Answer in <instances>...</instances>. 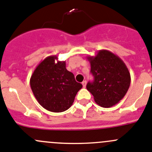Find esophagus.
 <instances>
[{"mask_svg":"<svg viewBox=\"0 0 152 152\" xmlns=\"http://www.w3.org/2000/svg\"><path fill=\"white\" fill-rule=\"evenodd\" d=\"M86 81H83V83H82V84H83V88H86Z\"/></svg>","mask_w":152,"mask_h":152,"instance_id":"obj_1","label":"esophagus"}]
</instances>
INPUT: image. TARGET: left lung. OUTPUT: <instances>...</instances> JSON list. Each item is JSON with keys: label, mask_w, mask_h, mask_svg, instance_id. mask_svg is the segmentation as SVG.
Wrapping results in <instances>:
<instances>
[{"label": "left lung", "mask_w": 152, "mask_h": 152, "mask_svg": "<svg viewBox=\"0 0 152 152\" xmlns=\"http://www.w3.org/2000/svg\"><path fill=\"white\" fill-rule=\"evenodd\" d=\"M91 72L94 77L86 88L94 101L103 108H110L122 100L130 85V74L124 62L115 54L100 50L95 56H88Z\"/></svg>", "instance_id": "1"}]
</instances>
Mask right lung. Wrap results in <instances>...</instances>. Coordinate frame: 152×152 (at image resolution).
<instances>
[{
    "instance_id": "obj_1",
    "label": "right lung",
    "mask_w": 152,
    "mask_h": 152,
    "mask_svg": "<svg viewBox=\"0 0 152 152\" xmlns=\"http://www.w3.org/2000/svg\"><path fill=\"white\" fill-rule=\"evenodd\" d=\"M30 85L38 103L53 113L68 110L83 88L75 80L73 73L66 69V62L58 61L56 55L46 57L37 65L31 75Z\"/></svg>"
}]
</instances>
